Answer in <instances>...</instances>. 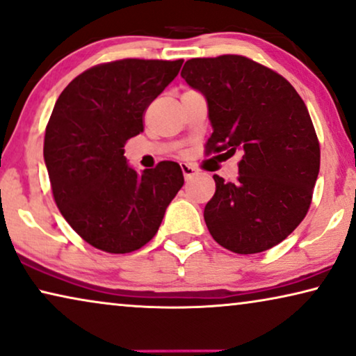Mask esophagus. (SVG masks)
<instances>
[{"mask_svg":"<svg viewBox=\"0 0 356 356\" xmlns=\"http://www.w3.org/2000/svg\"><path fill=\"white\" fill-rule=\"evenodd\" d=\"M181 172L186 179H191L194 175H197V170H195L193 165H188V163H181Z\"/></svg>","mask_w":356,"mask_h":356,"instance_id":"1","label":"esophagus"}]
</instances>
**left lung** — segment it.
Here are the masks:
<instances>
[{
	"label": "left lung",
	"mask_w": 356,
	"mask_h": 356,
	"mask_svg": "<svg viewBox=\"0 0 356 356\" xmlns=\"http://www.w3.org/2000/svg\"><path fill=\"white\" fill-rule=\"evenodd\" d=\"M181 76L207 99L213 133L205 152L242 154L238 181L213 175L204 209L210 234L234 254L271 249L305 218L319 173L305 102L284 76L238 54L189 59Z\"/></svg>",
	"instance_id": "left-lung-1"
}]
</instances>
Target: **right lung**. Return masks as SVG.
I'll use <instances>...</instances> for the list:
<instances>
[{
    "label": "right lung",
    "mask_w": 356,
    "mask_h": 356,
    "mask_svg": "<svg viewBox=\"0 0 356 356\" xmlns=\"http://www.w3.org/2000/svg\"><path fill=\"white\" fill-rule=\"evenodd\" d=\"M181 64L183 59H120L95 65L56 101L43 147L51 189L67 223L96 249H141L183 186L177 162L138 173L123 156L127 141L144 130V112Z\"/></svg>",
    "instance_id": "1"
}]
</instances>
